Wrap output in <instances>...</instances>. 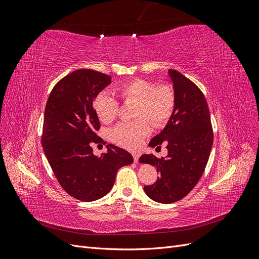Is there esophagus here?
Masks as SVG:
<instances>
[{
  "instance_id": "1",
  "label": "esophagus",
  "mask_w": 259,
  "mask_h": 259,
  "mask_svg": "<svg viewBox=\"0 0 259 259\" xmlns=\"http://www.w3.org/2000/svg\"><path fill=\"white\" fill-rule=\"evenodd\" d=\"M139 156H140V154H139L138 152H134V153H133V159H134V162H135V163H138Z\"/></svg>"
}]
</instances>
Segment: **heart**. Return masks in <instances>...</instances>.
I'll return each instance as SVG.
<instances>
[{"label": "heart", "mask_w": 259, "mask_h": 259, "mask_svg": "<svg viewBox=\"0 0 259 259\" xmlns=\"http://www.w3.org/2000/svg\"><path fill=\"white\" fill-rule=\"evenodd\" d=\"M115 92L123 101H135V121L121 122L111 131V139L115 144L127 149H135L153 126L165 125L175 107V92L169 84H158L153 81L134 79L115 86ZM94 109L99 120L112 122L119 111V100L108 91H101L94 100Z\"/></svg>", "instance_id": "heart-1"}]
</instances>
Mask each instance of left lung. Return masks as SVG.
<instances>
[{"mask_svg":"<svg viewBox=\"0 0 259 259\" xmlns=\"http://www.w3.org/2000/svg\"><path fill=\"white\" fill-rule=\"evenodd\" d=\"M175 92V107L170 119L151 147L166 144L167 156L143 154L140 163L156 167L160 175L152 185L145 186L149 198L159 203L182 200L198 184L204 173L213 146V127L204 94L191 80L176 70H168Z\"/></svg>","mask_w":259,"mask_h":259,"instance_id":"8db88e82","label":"left lung"}]
</instances>
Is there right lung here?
<instances>
[{"mask_svg":"<svg viewBox=\"0 0 259 259\" xmlns=\"http://www.w3.org/2000/svg\"><path fill=\"white\" fill-rule=\"evenodd\" d=\"M110 82L95 70H75L55 84L45 106L41 139L46 159L62 189L84 202L103 198L119 168L133 163L126 150L111 144L100 156L93 153V144H106L97 135L94 99Z\"/></svg>","mask_w":259,"mask_h":259,"instance_id":"right-lung-1","label":"right lung"}]
</instances>
